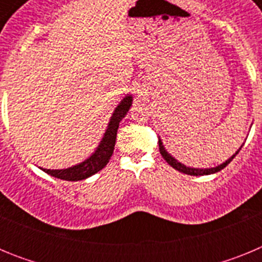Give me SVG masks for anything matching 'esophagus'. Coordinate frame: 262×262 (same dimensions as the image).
<instances>
[{
	"instance_id": "1",
	"label": "esophagus",
	"mask_w": 262,
	"mask_h": 262,
	"mask_svg": "<svg viewBox=\"0 0 262 262\" xmlns=\"http://www.w3.org/2000/svg\"><path fill=\"white\" fill-rule=\"evenodd\" d=\"M144 86H145L144 81H143V80L136 81V84H135V92H136V93L142 94L143 90H144Z\"/></svg>"
}]
</instances>
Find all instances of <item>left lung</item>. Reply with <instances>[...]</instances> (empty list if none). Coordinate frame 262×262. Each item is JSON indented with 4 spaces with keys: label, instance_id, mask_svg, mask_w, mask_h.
Instances as JSON below:
<instances>
[{
    "label": "left lung",
    "instance_id": "obj_1",
    "mask_svg": "<svg viewBox=\"0 0 262 262\" xmlns=\"http://www.w3.org/2000/svg\"><path fill=\"white\" fill-rule=\"evenodd\" d=\"M244 144V143H243ZM242 144V147H243ZM242 147L237 149V151L235 152V154L232 155V156L230 157V159H227L224 163L219 164L217 166H214V168H191V166H186L185 164L180 163L177 159H174V157L172 156V155L169 154L168 151L165 149V147H164L163 144V140L159 138V149H160V154L163 155V157L165 159L166 163L169 164L170 166H173V168L176 169V170H178V172H182L185 173V174H190V176H207V174H212V173H216L219 172V170H222L223 168H226L228 164L231 163L233 160V157L236 156V155L239 154V151L242 149Z\"/></svg>",
    "mask_w": 262,
    "mask_h": 262
}]
</instances>
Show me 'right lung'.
<instances>
[{
    "label": "right lung",
    "mask_w": 262,
    "mask_h": 262,
    "mask_svg": "<svg viewBox=\"0 0 262 262\" xmlns=\"http://www.w3.org/2000/svg\"><path fill=\"white\" fill-rule=\"evenodd\" d=\"M131 106H133V96L127 94L118 103L115 110L113 111V115L110 117L107 127L105 129V134H103L98 147L94 149L93 154L90 155L88 159L81 161L80 164H76V165L69 166V168L66 169L40 168L41 170L47 173V174L52 176V177L66 180V181H82V180H86V178L92 177L97 172H99L101 169L105 168L106 164L110 160L111 155L114 152L115 139H117L119 122L126 117Z\"/></svg>",
    "instance_id": "obj_1"
}]
</instances>
